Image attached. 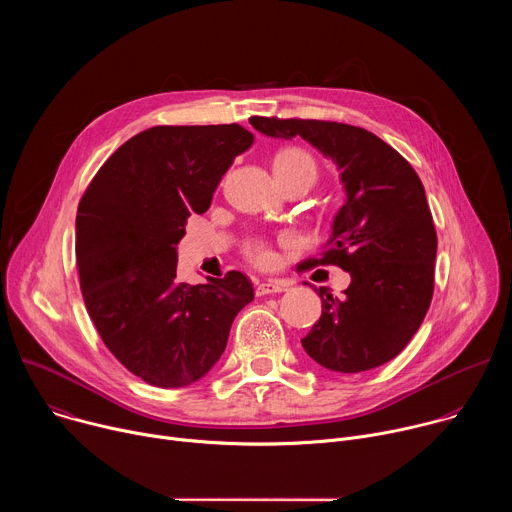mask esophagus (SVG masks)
<instances>
[{
  "label": "esophagus",
  "mask_w": 512,
  "mask_h": 512,
  "mask_svg": "<svg viewBox=\"0 0 512 512\" xmlns=\"http://www.w3.org/2000/svg\"><path fill=\"white\" fill-rule=\"evenodd\" d=\"M287 283L281 281V279H269V281H263L257 285L255 294L257 296H269V294H281V291H285Z\"/></svg>",
  "instance_id": "34e87169"
}]
</instances>
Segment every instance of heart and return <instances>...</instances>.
<instances>
[{
  "label": "heart",
  "mask_w": 512,
  "mask_h": 512,
  "mask_svg": "<svg viewBox=\"0 0 512 512\" xmlns=\"http://www.w3.org/2000/svg\"><path fill=\"white\" fill-rule=\"evenodd\" d=\"M273 174L275 178L279 176H291V174H306L312 180L316 178V162L308 152L302 148H283L273 156ZM247 257L259 265V267H269L275 263V253L273 249L263 243V241H253L247 245Z\"/></svg>",
  "instance_id": "obj_1"
}]
</instances>
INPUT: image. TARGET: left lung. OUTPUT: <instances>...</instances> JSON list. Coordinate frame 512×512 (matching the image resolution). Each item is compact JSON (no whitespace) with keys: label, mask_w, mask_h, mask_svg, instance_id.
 <instances>
[{"label":"left lung","mask_w":512,"mask_h":512,"mask_svg":"<svg viewBox=\"0 0 512 512\" xmlns=\"http://www.w3.org/2000/svg\"><path fill=\"white\" fill-rule=\"evenodd\" d=\"M263 135L302 137L336 164L346 200L332 235L308 267L350 273L344 298L326 287L322 316L302 340L320 367L362 373L395 358L421 326L433 296L437 237L411 164L375 133L336 121L251 117Z\"/></svg>","instance_id":"8db88e82"}]
</instances>
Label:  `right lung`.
<instances>
[{
	"label": "right lung",
	"mask_w": 512,
	"mask_h": 512,
	"mask_svg": "<svg viewBox=\"0 0 512 512\" xmlns=\"http://www.w3.org/2000/svg\"><path fill=\"white\" fill-rule=\"evenodd\" d=\"M253 133L231 125H158L101 166L77 212V267L87 312L113 356L154 387L200 381L225 352L235 316L253 302L241 271L180 283L186 218L212 194Z\"/></svg>",
	"instance_id": "obj_1"
}]
</instances>
